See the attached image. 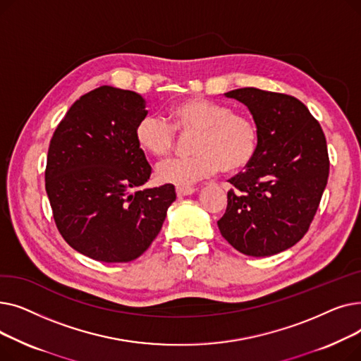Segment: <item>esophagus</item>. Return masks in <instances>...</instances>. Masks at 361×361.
<instances>
[{"mask_svg":"<svg viewBox=\"0 0 361 361\" xmlns=\"http://www.w3.org/2000/svg\"><path fill=\"white\" fill-rule=\"evenodd\" d=\"M197 188L195 187H177L176 188V193L178 197H184V196H190L193 193H196Z\"/></svg>","mask_w":361,"mask_h":361,"instance_id":"1","label":"esophagus"}]
</instances>
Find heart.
I'll return each mask as SVG.
<instances>
[{
	"label": "heart",
	"instance_id": "obj_1",
	"mask_svg": "<svg viewBox=\"0 0 361 361\" xmlns=\"http://www.w3.org/2000/svg\"><path fill=\"white\" fill-rule=\"evenodd\" d=\"M174 126L155 114H147L136 126V142L154 157L173 150L177 130L184 135L196 133L187 158H169L155 168L161 183L180 187L192 185L222 169L226 174L247 166L257 152L259 128L245 114L233 112L226 105L202 98L183 101L171 109Z\"/></svg>",
	"mask_w": 361,
	"mask_h": 361
}]
</instances>
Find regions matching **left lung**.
<instances>
[{
    "instance_id": "left-lung-1",
    "label": "left lung",
    "mask_w": 361,
    "mask_h": 361,
    "mask_svg": "<svg viewBox=\"0 0 361 361\" xmlns=\"http://www.w3.org/2000/svg\"><path fill=\"white\" fill-rule=\"evenodd\" d=\"M249 108L259 145L245 171L228 180L222 237L253 257L287 250L307 233L328 183L324 131L307 106L290 94L243 87L224 93Z\"/></svg>"
}]
</instances>
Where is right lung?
Returning a JSON list of instances; mask_svg holds the SVG:
<instances>
[{"instance_id":"obj_1","label":"right lung","mask_w":361,"mask_h":361,"mask_svg":"<svg viewBox=\"0 0 361 361\" xmlns=\"http://www.w3.org/2000/svg\"><path fill=\"white\" fill-rule=\"evenodd\" d=\"M145 116L142 94L101 86L70 106L51 139L45 188L56 228L90 259L142 256L177 197L173 184L142 188L152 173L135 136Z\"/></svg>"}]
</instances>
